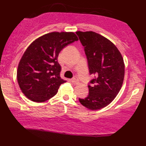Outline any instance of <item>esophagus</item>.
<instances>
[{"mask_svg":"<svg viewBox=\"0 0 146 146\" xmlns=\"http://www.w3.org/2000/svg\"><path fill=\"white\" fill-rule=\"evenodd\" d=\"M71 82L73 84H78L79 83V80H78V78L77 77H74L71 80Z\"/></svg>","mask_w":146,"mask_h":146,"instance_id":"esophagus-1","label":"esophagus"}]
</instances>
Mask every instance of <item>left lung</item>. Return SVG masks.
<instances>
[{
  "label": "left lung",
  "mask_w": 146,
  "mask_h": 146,
  "mask_svg": "<svg viewBox=\"0 0 146 146\" xmlns=\"http://www.w3.org/2000/svg\"><path fill=\"white\" fill-rule=\"evenodd\" d=\"M84 47L89 72L94 76L88 85L89 94L79 99L80 103L92 110L108 106L121 89L125 66L122 54L110 40L93 31L76 33Z\"/></svg>",
  "instance_id": "left-lung-1"
}]
</instances>
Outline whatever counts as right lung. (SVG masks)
Returning <instances> with one entry per match:
<instances>
[{
	"label": "right lung",
	"mask_w": 146,
	"mask_h": 146,
	"mask_svg": "<svg viewBox=\"0 0 146 146\" xmlns=\"http://www.w3.org/2000/svg\"><path fill=\"white\" fill-rule=\"evenodd\" d=\"M72 32H52L36 39L27 47L18 66L17 81L22 93L31 101L42 103L52 98L61 84L59 53L78 41Z\"/></svg>",
	"instance_id": "1"
}]
</instances>
